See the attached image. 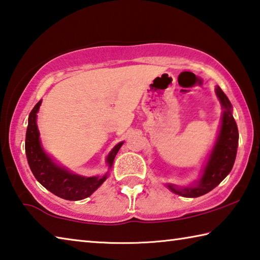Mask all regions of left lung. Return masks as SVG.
<instances>
[{"mask_svg":"<svg viewBox=\"0 0 260 260\" xmlns=\"http://www.w3.org/2000/svg\"><path fill=\"white\" fill-rule=\"evenodd\" d=\"M215 95L222 108L221 122L217 140L202 169L201 178L197 181L186 187H179L172 183L166 184L167 188L177 195L189 199L205 195L230 174L234 165L239 146V129L233 117V107L219 86L215 87Z\"/></svg>","mask_w":260,"mask_h":260,"instance_id":"left-lung-1","label":"left lung"}]
</instances>
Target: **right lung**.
Returning <instances> with one entry per match:
<instances>
[{"label": "right lung", "mask_w": 260, "mask_h": 260, "mask_svg": "<svg viewBox=\"0 0 260 260\" xmlns=\"http://www.w3.org/2000/svg\"><path fill=\"white\" fill-rule=\"evenodd\" d=\"M42 101H39L28 116V125L26 131L25 151L29 169L35 179L54 195L68 201H80L89 197L109 177V171L104 175L83 177L60 166L48 155L42 147L40 132L38 128L37 118ZM124 142L116 144L105 159L111 170L114 157Z\"/></svg>", "instance_id": "add662e5"}]
</instances>
